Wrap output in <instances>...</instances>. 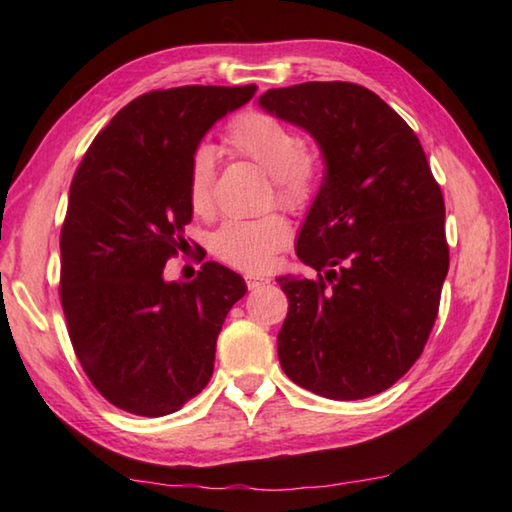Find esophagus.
<instances>
[{"mask_svg":"<svg viewBox=\"0 0 512 512\" xmlns=\"http://www.w3.org/2000/svg\"><path fill=\"white\" fill-rule=\"evenodd\" d=\"M268 277H255V275H250V277H246V286H248V290H257L259 286H264V284H268Z\"/></svg>","mask_w":512,"mask_h":512,"instance_id":"esophagus-1","label":"esophagus"}]
</instances>
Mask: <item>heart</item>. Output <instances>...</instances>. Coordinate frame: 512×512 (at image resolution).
Segmentation results:
<instances>
[{"instance_id": "heart-1", "label": "heart", "mask_w": 512, "mask_h": 512, "mask_svg": "<svg viewBox=\"0 0 512 512\" xmlns=\"http://www.w3.org/2000/svg\"><path fill=\"white\" fill-rule=\"evenodd\" d=\"M224 145L235 156L255 162L273 178V198L288 211H301L312 202L319 187L321 154L303 143L295 127L281 118L246 110L224 129ZM215 160L213 151L200 147L189 165L187 198L195 215L209 217L215 209ZM290 226L284 215L270 213L257 220H228L217 228L211 248L217 259L237 270L257 273L273 262L288 244Z\"/></svg>"}]
</instances>
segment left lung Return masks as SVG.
I'll use <instances>...</instances> for the list:
<instances>
[{
	"label": "left lung",
	"mask_w": 512,
	"mask_h": 512,
	"mask_svg": "<svg viewBox=\"0 0 512 512\" xmlns=\"http://www.w3.org/2000/svg\"><path fill=\"white\" fill-rule=\"evenodd\" d=\"M259 105L317 140L325 176L297 255L314 279L279 277L286 376L332 400L376 396L405 376L438 317L449 244L444 198L418 136L372 90L308 81Z\"/></svg>",
	"instance_id": "obj_1"
}]
</instances>
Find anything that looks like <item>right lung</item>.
Instances as JSON below:
<instances>
[{"mask_svg": "<svg viewBox=\"0 0 512 512\" xmlns=\"http://www.w3.org/2000/svg\"><path fill=\"white\" fill-rule=\"evenodd\" d=\"M257 85H184L127 103L85 151L61 226L59 297L83 372L114 407L158 418L209 383L215 341L246 284L206 262L165 281L187 246V178L202 136Z\"/></svg>", "mask_w": 512, "mask_h": 512, "instance_id": "1", "label": "right lung"}]
</instances>
